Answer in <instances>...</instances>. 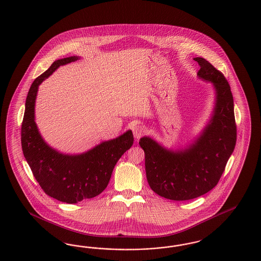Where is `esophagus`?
I'll use <instances>...</instances> for the list:
<instances>
[{"label": "esophagus", "mask_w": 261, "mask_h": 261, "mask_svg": "<svg viewBox=\"0 0 261 261\" xmlns=\"http://www.w3.org/2000/svg\"><path fill=\"white\" fill-rule=\"evenodd\" d=\"M132 131H133V135H134L136 139H140V138L142 137V135L144 134L145 129H144V127L141 125V124H137V125L133 126Z\"/></svg>", "instance_id": "34e87169"}]
</instances>
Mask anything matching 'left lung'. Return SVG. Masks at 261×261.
I'll return each instance as SVG.
<instances>
[{"instance_id": "obj_1", "label": "left lung", "mask_w": 261, "mask_h": 261, "mask_svg": "<svg viewBox=\"0 0 261 261\" xmlns=\"http://www.w3.org/2000/svg\"><path fill=\"white\" fill-rule=\"evenodd\" d=\"M199 79L215 90L213 111L198 135L184 147L168 148L149 136L140 139L147 182L161 197L185 201L215 188L236 145L234 102L224 75L202 57Z\"/></svg>"}]
</instances>
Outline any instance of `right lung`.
Segmentation results:
<instances>
[{
	"instance_id": "right-lung-1",
	"label": "right lung",
	"mask_w": 261,
	"mask_h": 261,
	"mask_svg": "<svg viewBox=\"0 0 261 261\" xmlns=\"http://www.w3.org/2000/svg\"><path fill=\"white\" fill-rule=\"evenodd\" d=\"M81 59L71 56L58 59L32 84L25 103L21 127L23 154L34 177L50 197L75 204L99 195L107 188L116 162L134 143L131 130L79 154L62 153L49 146L35 121L39 86L60 66Z\"/></svg>"
}]
</instances>
